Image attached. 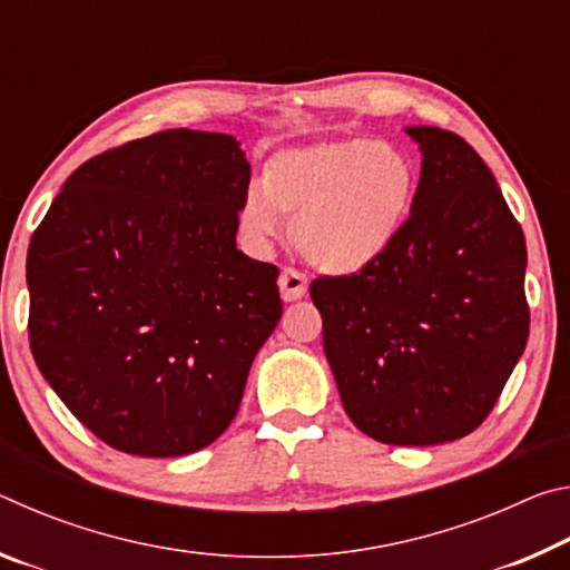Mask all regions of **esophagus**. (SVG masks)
Returning a JSON list of instances; mask_svg holds the SVG:
<instances>
[{"label": "esophagus", "instance_id": "34e87169", "mask_svg": "<svg viewBox=\"0 0 570 570\" xmlns=\"http://www.w3.org/2000/svg\"><path fill=\"white\" fill-rule=\"evenodd\" d=\"M278 288H282L284 302H296L302 298L308 288V282L304 274H298L296 268H284L282 276H278Z\"/></svg>", "mask_w": 570, "mask_h": 570}]
</instances>
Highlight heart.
I'll return each instance as SVG.
<instances>
[{
  "instance_id": "b5f03b06",
  "label": "heart",
  "mask_w": 570,
  "mask_h": 570,
  "mask_svg": "<svg viewBox=\"0 0 570 570\" xmlns=\"http://www.w3.org/2000/svg\"><path fill=\"white\" fill-rule=\"evenodd\" d=\"M420 190L407 153L374 138L324 140L274 153L262 183L238 204V228L250 248H272L292 220L308 264L354 274L377 264L402 236Z\"/></svg>"
}]
</instances>
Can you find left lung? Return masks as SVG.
Here are the masks:
<instances>
[{"label": "left lung", "mask_w": 570, "mask_h": 570, "mask_svg": "<svg viewBox=\"0 0 570 570\" xmlns=\"http://www.w3.org/2000/svg\"><path fill=\"white\" fill-rule=\"evenodd\" d=\"M422 150L402 236L377 264L320 276L312 302L350 420L384 445H440L480 428L528 342L525 236L460 135L404 130Z\"/></svg>", "instance_id": "8db88e82"}]
</instances>
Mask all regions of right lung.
I'll return each mask as SVG.
<instances>
[{
	"mask_svg": "<svg viewBox=\"0 0 570 570\" xmlns=\"http://www.w3.org/2000/svg\"><path fill=\"white\" fill-rule=\"evenodd\" d=\"M234 135L163 130L82 163L27 250L30 346L92 435L178 458L234 422L282 320L278 268L236 248Z\"/></svg>",
	"mask_w": 570,
	"mask_h": 570,
	"instance_id": "1",
	"label": "right lung"
}]
</instances>
